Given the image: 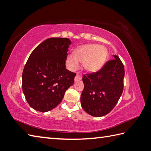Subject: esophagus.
<instances>
[{
    "label": "esophagus",
    "mask_w": 151,
    "mask_h": 151,
    "mask_svg": "<svg viewBox=\"0 0 151 151\" xmlns=\"http://www.w3.org/2000/svg\"><path fill=\"white\" fill-rule=\"evenodd\" d=\"M81 79H82V75H81V74L78 73L77 74H76V75L75 76V82L79 81H81Z\"/></svg>",
    "instance_id": "esophagus-1"
}]
</instances>
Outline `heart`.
I'll return each mask as SVG.
<instances>
[{
  "instance_id": "1",
  "label": "heart",
  "mask_w": 151,
  "mask_h": 151,
  "mask_svg": "<svg viewBox=\"0 0 151 151\" xmlns=\"http://www.w3.org/2000/svg\"><path fill=\"white\" fill-rule=\"evenodd\" d=\"M106 50L96 44L81 46L76 49L75 55L70 54L67 57V64L70 70H75L83 63L88 71L95 72L102 67L106 59Z\"/></svg>"
}]
</instances>
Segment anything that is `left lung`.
I'll use <instances>...</instances> for the list:
<instances>
[{
  "instance_id": "obj_1",
  "label": "left lung",
  "mask_w": 151,
  "mask_h": 151,
  "mask_svg": "<svg viewBox=\"0 0 151 151\" xmlns=\"http://www.w3.org/2000/svg\"><path fill=\"white\" fill-rule=\"evenodd\" d=\"M98 72L83 75L84 88L81 97V106L92 116L102 117L117 104L123 90L124 67L117 55Z\"/></svg>"
}]
</instances>
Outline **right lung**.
Instances as JSON below:
<instances>
[{"mask_svg":"<svg viewBox=\"0 0 151 151\" xmlns=\"http://www.w3.org/2000/svg\"><path fill=\"white\" fill-rule=\"evenodd\" d=\"M70 44L68 38L51 37L29 55L22 73V90L35 110L46 112L55 108L73 84L76 73L65 67Z\"/></svg>","mask_w":151,"mask_h":151,"instance_id":"obj_1","label":"right lung"}]
</instances>
